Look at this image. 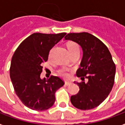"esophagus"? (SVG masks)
I'll return each instance as SVG.
<instances>
[{
  "label": "esophagus",
  "instance_id": "obj_1",
  "mask_svg": "<svg viewBox=\"0 0 125 125\" xmlns=\"http://www.w3.org/2000/svg\"><path fill=\"white\" fill-rule=\"evenodd\" d=\"M71 84V82L70 81H65V84L66 86H68V85H70Z\"/></svg>",
  "mask_w": 125,
  "mask_h": 125
}]
</instances>
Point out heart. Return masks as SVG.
I'll return each mask as SVG.
<instances>
[{
    "mask_svg": "<svg viewBox=\"0 0 125 125\" xmlns=\"http://www.w3.org/2000/svg\"><path fill=\"white\" fill-rule=\"evenodd\" d=\"M67 50L69 51V54H71V53H73V52H75V51L79 50V46L75 43V42H68V43L67 44ZM59 73H60V75L63 76V77H67L68 76V70L63 69L60 71Z\"/></svg>",
    "mask_w": 125,
    "mask_h": 125,
    "instance_id": "1",
    "label": "heart"
}]
</instances>
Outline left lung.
<instances>
[{"mask_svg": "<svg viewBox=\"0 0 125 125\" xmlns=\"http://www.w3.org/2000/svg\"><path fill=\"white\" fill-rule=\"evenodd\" d=\"M65 40L75 42L83 50L81 66L77 76L88 81L74 82L79 91L71 96L73 106L81 110L96 107L106 99L114 84L115 65L106 46L98 38L88 33H69Z\"/></svg>", "mask_w": 125, "mask_h": 125, "instance_id": "left-lung-1", "label": "left lung"}]
</instances>
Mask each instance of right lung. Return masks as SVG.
Returning <instances> with one entry per match:
<instances>
[{
	"label": "right lung",
	"mask_w": 125,
	"mask_h": 125,
	"mask_svg": "<svg viewBox=\"0 0 125 125\" xmlns=\"http://www.w3.org/2000/svg\"><path fill=\"white\" fill-rule=\"evenodd\" d=\"M66 35L33 33L19 45L12 56L10 75L16 95L29 108L46 110L55 102V92L64 84L56 76L41 78L42 64L50 50Z\"/></svg>",
	"instance_id": "add662e5"
}]
</instances>
